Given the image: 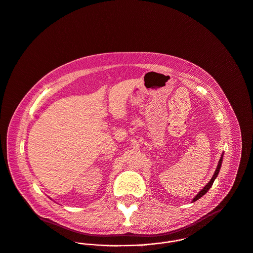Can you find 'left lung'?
Listing matches in <instances>:
<instances>
[{"mask_svg":"<svg viewBox=\"0 0 253 253\" xmlns=\"http://www.w3.org/2000/svg\"><path fill=\"white\" fill-rule=\"evenodd\" d=\"M222 161H223V154H222V156H221V159L219 160V163H218V166H217V169H216V170H215V172H214V174H213V176H212V178L210 179V181L200 190V192L193 198V200H192V202H194V201H196V200H198L199 198H201L208 190H209V188L212 186V184H213V182H214V180H215V178L217 177V175H218V173H219V170H220V169H221V165H222Z\"/></svg>","mask_w":253,"mask_h":253,"instance_id":"1","label":"left lung"}]
</instances>
